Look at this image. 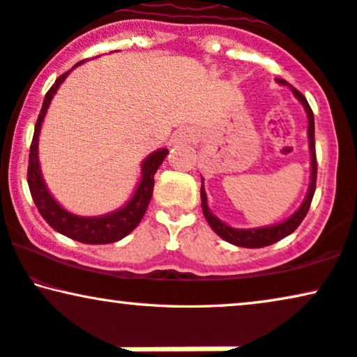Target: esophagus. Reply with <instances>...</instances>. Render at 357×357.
Listing matches in <instances>:
<instances>
[{"label":"esophagus","mask_w":357,"mask_h":357,"mask_svg":"<svg viewBox=\"0 0 357 357\" xmlns=\"http://www.w3.org/2000/svg\"><path fill=\"white\" fill-rule=\"evenodd\" d=\"M195 139V132L192 129H178L172 136V144H185V142H192Z\"/></svg>","instance_id":"1"}]
</instances>
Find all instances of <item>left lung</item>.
I'll list each match as a JSON object with an SVG mask.
<instances>
[{
  "label": "left lung",
  "mask_w": 357,
  "mask_h": 357,
  "mask_svg": "<svg viewBox=\"0 0 357 357\" xmlns=\"http://www.w3.org/2000/svg\"><path fill=\"white\" fill-rule=\"evenodd\" d=\"M277 83H279V85L289 86L295 98H297L300 103H302L305 113H307L310 167H312V170H310L308 192L303 198L302 205L298 206V210L295 211L294 215H290L287 220L280 221V223H275V225L261 226V228L241 229V228H233V226L226 225L225 221H221L218 216H215L210 211V208H208L206 192H205V187H203V177H202V188H200L202 210H203V215H205V218L208 221V225L211 226V229L215 231V233L218 234L221 239L228 241V243L234 244V246H239V248H249V249L266 248V246H271V244L277 243V241L284 239L285 236L294 233V231L300 226V223H302L305 216H307V213L310 210V203H312V198H313V193H314V187H317V155H314V118H313V111H312V108H310L307 98H305V96L300 93L297 88H294L290 85V83L282 80V78H277Z\"/></svg>",
  "instance_id": "obj_1"
}]
</instances>
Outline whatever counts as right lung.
<instances>
[{
    "instance_id": "1",
    "label": "right lung",
    "mask_w": 357,
    "mask_h": 357,
    "mask_svg": "<svg viewBox=\"0 0 357 357\" xmlns=\"http://www.w3.org/2000/svg\"><path fill=\"white\" fill-rule=\"evenodd\" d=\"M78 62L75 67L82 66ZM73 67V68H75ZM72 68V70H73ZM68 70L60 75L50 90L45 93L43 109H40L39 118H37L34 128V137H32V144L29 151V167H27V183L32 200H34L37 210H39L43 218L54 228L57 233L67 236V238L75 239L78 243L85 244H109L116 243L128 236L136 226L141 223L142 216L147 210L152 198V190H154V175L157 169L160 167L162 162L167 157V149H157L144 159L141 164V180H139L136 190H134L131 200H129L123 208L116 211L106 213L101 216H80L75 213L66 210L55 198L50 195L47 185L44 182L43 172H40L39 164V134L43 128L45 113H47L50 101L54 95L57 93L59 86L62 85L63 80L68 77Z\"/></svg>"
}]
</instances>
